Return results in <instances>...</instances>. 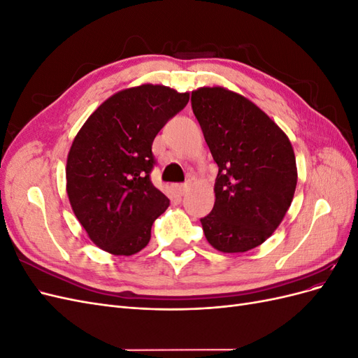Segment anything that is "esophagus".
Returning a JSON list of instances; mask_svg holds the SVG:
<instances>
[{"instance_id": "obj_1", "label": "esophagus", "mask_w": 358, "mask_h": 358, "mask_svg": "<svg viewBox=\"0 0 358 358\" xmlns=\"http://www.w3.org/2000/svg\"><path fill=\"white\" fill-rule=\"evenodd\" d=\"M178 192L180 194V196H183L188 189H189V183H180V185H178Z\"/></svg>"}]
</instances>
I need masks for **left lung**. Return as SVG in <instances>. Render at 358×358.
I'll list each match as a JSON object with an SVG mask.
<instances>
[{"label":"left lung","instance_id":"obj_1","mask_svg":"<svg viewBox=\"0 0 358 358\" xmlns=\"http://www.w3.org/2000/svg\"><path fill=\"white\" fill-rule=\"evenodd\" d=\"M192 112L218 164L215 204L201 218L221 252H246L282 222L297 185L289 138L259 107L221 86L191 94Z\"/></svg>","mask_w":358,"mask_h":358}]
</instances>
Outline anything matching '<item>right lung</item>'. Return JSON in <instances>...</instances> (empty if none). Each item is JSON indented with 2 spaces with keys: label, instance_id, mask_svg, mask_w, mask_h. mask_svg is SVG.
<instances>
[{
  "label": "right lung",
  "instance_id": "add662e5",
  "mask_svg": "<svg viewBox=\"0 0 358 358\" xmlns=\"http://www.w3.org/2000/svg\"><path fill=\"white\" fill-rule=\"evenodd\" d=\"M189 100L162 85H140L107 99L79 129L67 157V194L90 239L113 255L149 243L170 200L150 182L152 143Z\"/></svg>",
  "mask_w": 358,
  "mask_h": 358
}]
</instances>
